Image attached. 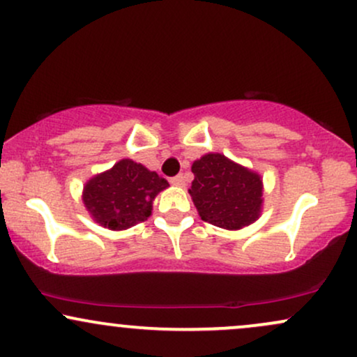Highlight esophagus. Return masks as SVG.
I'll return each instance as SVG.
<instances>
[{
    "instance_id": "1",
    "label": "esophagus",
    "mask_w": 357,
    "mask_h": 357,
    "mask_svg": "<svg viewBox=\"0 0 357 357\" xmlns=\"http://www.w3.org/2000/svg\"><path fill=\"white\" fill-rule=\"evenodd\" d=\"M169 183L173 184V186H184V176L183 174L174 176V178L169 179Z\"/></svg>"
}]
</instances>
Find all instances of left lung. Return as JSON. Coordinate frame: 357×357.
<instances>
[{"mask_svg": "<svg viewBox=\"0 0 357 357\" xmlns=\"http://www.w3.org/2000/svg\"><path fill=\"white\" fill-rule=\"evenodd\" d=\"M190 195L202 220L225 230H238L260 215L261 179L221 154L192 162Z\"/></svg>", "mask_w": 357, "mask_h": 357, "instance_id": "8db88e82", "label": "left lung"}]
</instances>
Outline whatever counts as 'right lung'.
Listing matches in <instances>:
<instances>
[{
	"label": "right lung",
	"mask_w": 357,
	"mask_h": 357,
	"mask_svg": "<svg viewBox=\"0 0 357 357\" xmlns=\"http://www.w3.org/2000/svg\"><path fill=\"white\" fill-rule=\"evenodd\" d=\"M167 186L166 179L154 171L122 159L107 173L85 184L84 204L102 227L124 230L147 220L155 195Z\"/></svg>",
	"instance_id": "add662e5"
}]
</instances>
